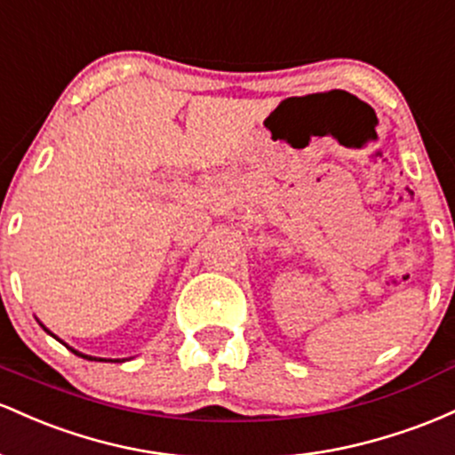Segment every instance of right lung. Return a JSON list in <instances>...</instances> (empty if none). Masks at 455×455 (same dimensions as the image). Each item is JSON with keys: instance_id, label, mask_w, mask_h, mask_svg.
I'll list each match as a JSON object with an SVG mask.
<instances>
[{"instance_id": "1", "label": "right lung", "mask_w": 455, "mask_h": 455, "mask_svg": "<svg viewBox=\"0 0 455 455\" xmlns=\"http://www.w3.org/2000/svg\"><path fill=\"white\" fill-rule=\"evenodd\" d=\"M40 326H43V324H40ZM43 329H44V326H43ZM44 331H47V329H44ZM51 335H53V333H51ZM53 338H55V335H53ZM70 350H73L76 356H84V359H90V361H109V359H96V356H88V355H81V352H76L75 348H70Z\"/></svg>"}]
</instances>
